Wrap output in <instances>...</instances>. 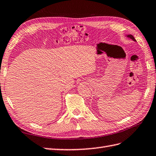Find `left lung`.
Here are the masks:
<instances>
[{"label":"left lung","mask_w":156,"mask_h":156,"mask_svg":"<svg viewBox=\"0 0 156 156\" xmlns=\"http://www.w3.org/2000/svg\"><path fill=\"white\" fill-rule=\"evenodd\" d=\"M127 37H129V38H130V39H133L134 41H136V39H135V38L132 35H131V34H129V35H127Z\"/></svg>","instance_id":"8db88e82"}]
</instances>
